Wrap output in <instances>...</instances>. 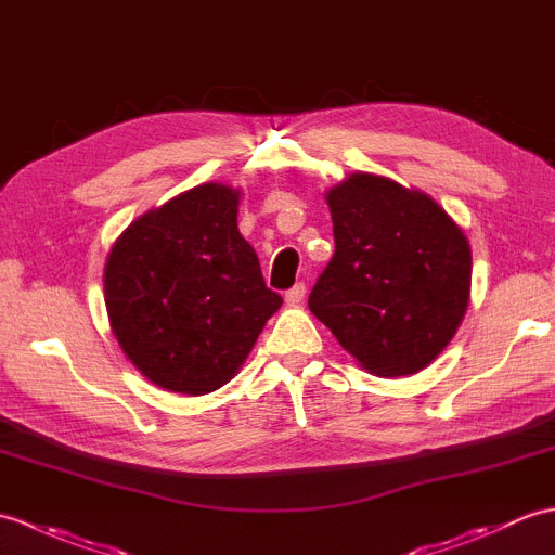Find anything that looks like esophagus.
Returning a JSON list of instances; mask_svg holds the SVG:
<instances>
[{
	"instance_id": "34e87169",
	"label": "esophagus",
	"mask_w": 555,
	"mask_h": 555,
	"mask_svg": "<svg viewBox=\"0 0 555 555\" xmlns=\"http://www.w3.org/2000/svg\"><path fill=\"white\" fill-rule=\"evenodd\" d=\"M305 298V283H295L291 291H286V302L288 305H298Z\"/></svg>"
}]
</instances>
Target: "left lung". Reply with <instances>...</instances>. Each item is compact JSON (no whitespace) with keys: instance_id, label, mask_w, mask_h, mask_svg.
I'll list each match as a JSON object with an SVG mask.
<instances>
[{"instance_id":"left-lung-1","label":"left lung","mask_w":555,"mask_h":555,"mask_svg":"<svg viewBox=\"0 0 555 555\" xmlns=\"http://www.w3.org/2000/svg\"><path fill=\"white\" fill-rule=\"evenodd\" d=\"M336 253L309 312L373 376H411L452 343L468 309L473 257L428 193L352 172L326 191Z\"/></svg>"}]
</instances>
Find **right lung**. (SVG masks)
I'll use <instances>...</instances> for the list:
<instances>
[{"label": "right lung", "mask_w": 555, "mask_h": 555, "mask_svg": "<svg viewBox=\"0 0 555 555\" xmlns=\"http://www.w3.org/2000/svg\"><path fill=\"white\" fill-rule=\"evenodd\" d=\"M241 191L201 184L137 217L106 257L115 340L153 385L208 395L236 376L283 298L241 236Z\"/></svg>", "instance_id": "1"}]
</instances>
